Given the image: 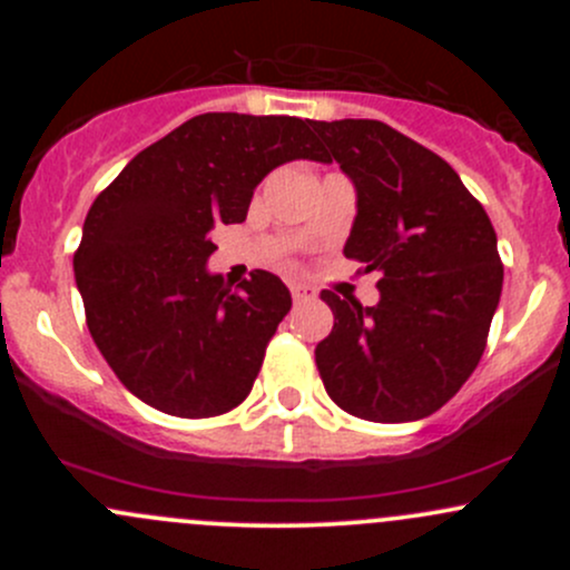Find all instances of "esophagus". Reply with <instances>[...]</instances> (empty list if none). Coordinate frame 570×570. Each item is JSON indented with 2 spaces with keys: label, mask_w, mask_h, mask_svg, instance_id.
<instances>
[{
  "label": "esophagus",
  "mask_w": 570,
  "mask_h": 570,
  "mask_svg": "<svg viewBox=\"0 0 570 570\" xmlns=\"http://www.w3.org/2000/svg\"><path fill=\"white\" fill-rule=\"evenodd\" d=\"M292 297H295V303H303V301H312V297H317V292L306 284H292Z\"/></svg>",
  "instance_id": "1"
}]
</instances>
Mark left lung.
Instances as JSON below:
<instances>
[{"instance_id":"1","label":"left lung","mask_w":570,"mask_h":570,"mask_svg":"<svg viewBox=\"0 0 570 570\" xmlns=\"http://www.w3.org/2000/svg\"><path fill=\"white\" fill-rule=\"evenodd\" d=\"M355 187L344 256L377 269L381 301L322 292L333 331L317 344L325 392L366 422H416L461 392L502 295L497 232L461 176L381 120H312Z\"/></svg>"}]
</instances>
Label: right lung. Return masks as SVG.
Wrapping results in <instances>:
<instances>
[{
	"label": "right lung",
	"instance_id": "1",
	"mask_svg": "<svg viewBox=\"0 0 570 570\" xmlns=\"http://www.w3.org/2000/svg\"><path fill=\"white\" fill-rule=\"evenodd\" d=\"M292 159L325 163L312 120L195 115L90 206L73 253L85 317L109 370L146 405L206 419L250 394L292 295L267 269L232 289L206 262L212 234L243 223L258 181Z\"/></svg>",
	"mask_w": 570,
	"mask_h": 570
}]
</instances>
